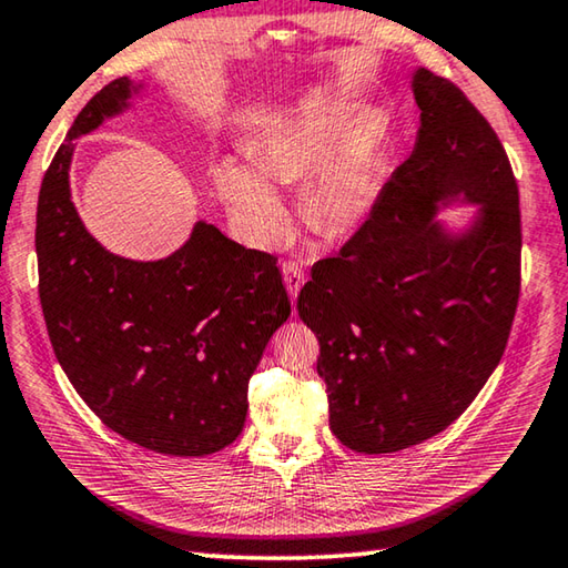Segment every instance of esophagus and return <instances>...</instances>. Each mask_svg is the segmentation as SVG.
<instances>
[{
    "mask_svg": "<svg viewBox=\"0 0 568 568\" xmlns=\"http://www.w3.org/2000/svg\"><path fill=\"white\" fill-rule=\"evenodd\" d=\"M282 274H284L286 290H290V296H292V300H296V294H300V290H302L304 282H306L304 266L296 262V258H284V262H282Z\"/></svg>",
    "mask_w": 568,
    "mask_h": 568,
    "instance_id": "34e87169",
    "label": "esophagus"
}]
</instances>
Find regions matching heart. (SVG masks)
Segmentation results:
<instances>
[{"instance_id": "b5f03b06", "label": "heart", "mask_w": 568, "mask_h": 568, "mask_svg": "<svg viewBox=\"0 0 568 568\" xmlns=\"http://www.w3.org/2000/svg\"><path fill=\"white\" fill-rule=\"evenodd\" d=\"M246 152L255 169L224 162L216 169V184L264 244L278 242L290 229V212L266 179L290 184L312 174L302 194L304 212L329 236L362 226L382 192V136L372 126L354 129V112L334 99L314 97L278 116Z\"/></svg>"}]
</instances>
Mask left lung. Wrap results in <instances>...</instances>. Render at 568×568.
Masks as SVG:
<instances>
[{
	"label": "left lung",
	"instance_id": "8db88e82",
	"mask_svg": "<svg viewBox=\"0 0 568 568\" xmlns=\"http://www.w3.org/2000/svg\"><path fill=\"white\" fill-rule=\"evenodd\" d=\"M414 97L412 156L296 302L320 339L332 432L362 454L409 449L459 419L501 362L521 294L519 186L499 136L429 69L414 74ZM459 191L483 216L449 240L433 212Z\"/></svg>",
	"mask_w": 568,
	"mask_h": 568
}]
</instances>
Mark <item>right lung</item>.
<instances>
[{
	"instance_id": "right-lung-1",
	"label": "right lung",
	"mask_w": 568,
	"mask_h": 568,
	"mask_svg": "<svg viewBox=\"0 0 568 568\" xmlns=\"http://www.w3.org/2000/svg\"><path fill=\"white\" fill-rule=\"evenodd\" d=\"M129 94L126 77L99 89L44 172L39 302L57 362L104 426L159 454H214L242 434L248 379L292 304L276 256L212 224L162 262H129L87 234L69 199L72 142Z\"/></svg>"
}]
</instances>
